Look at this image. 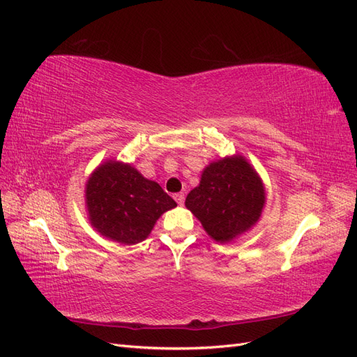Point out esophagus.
I'll return each mask as SVG.
<instances>
[{"label": "esophagus", "mask_w": 357, "mask_h": 357, "mask_svg": "<svg viewBox=\"0 0 357 357\" xmlns=\"http://www.w3.org/2000/svg\"><path fill=\"white\" fill-rule=\"evenodd\" d=\"M174 199H176V202L178 204V205H183V204H185V193H176V195H174Z\"/></svg>", "instance_id": "34e87169"}]
</instances>
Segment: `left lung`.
I'll return each mask as SVG.
<instances>
[{
  "instance_id": "8db88e82",
  "label": "left lung",
  "mask_w": 357,
  "mask_h": 357,
  "mask_svg": "<svg viewBox=\"0 0 357 357\" xmlns=\"http://www.w3.org/2000/svg\"><path fill=\"white\" fill-rule=\"evenodd\" d=\"M265 199L261 177L243 156L235 155L211 162L185 205L213 240L229 243L255 226Z\"/></svg>"
}]
</instances>
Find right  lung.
Returning <instances> with one entry per match:
<instances>
[{
	"label": "right lung",
	"mask_w": 357,
	"mask_h": 357,
	"mask_svg": "<svg viewBox=\"0 0 357 357\" xmlns=\"http://www.w3.org/2000/svg\"><path fill=\"white\" fill-rule=\"evenodd\" d=\"M86 207L101 235L131 245L146 240L160 215L177 204L132 165L107 160L86 183Z\"/></svg>",
	"instance_id": "add662e5"
}]
</instances>
